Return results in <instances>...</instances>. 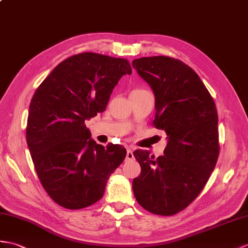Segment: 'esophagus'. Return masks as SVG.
Returning a JSON list of instances; mask_svg holds the SVG:
<instances>
[{
  "instance_id": "34e87169",
  "label": "esophagus",
  "mask_w": 248,
  "mask_h": 248,
  "mask_svg": "<svg viewBox=\"0 0 248 248\" xmlns=\"http://www.w3.org/2000/svg\"><path fill=\"white\" fill-rule=\"evenodd\" d=\"M133 157H134V155H133L132 150H130V149H126V159L131 160V159H133Z\"/></svg>"
}]
</instances>
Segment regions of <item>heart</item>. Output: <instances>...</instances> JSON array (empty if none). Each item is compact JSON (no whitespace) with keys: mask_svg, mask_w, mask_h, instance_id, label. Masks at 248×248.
Instances as JSON below:
<instances>
[{"mask_svg":"<svg viewBox=\"0 0 248 248\" xmlns=\"http://www.w3.org/2000/svg\"><path fill=\"white\" fill-rule=\"evenodd\" d=\"M147 90H145V89H140V88H138V89H134L133 91L131 92V93H141V92H146Z\"/></svg>","mask_w":248,"mask_h":248,"instance_id":"b5f03b06","label":"heart"}]
</instances>
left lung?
I'll return each mask as SVG.
<instances>
[{
	"instance_id": "left-lung-1",
	"label": "left lung",
	"mask_w": 248,
	"mask_h": 248,
	"mask_svg": "<svg viewBox=\"0 0 248 248\" xmlns=\"http://www.w3.org/2000/svg\"><path fill=\"white\" fill-rule=\"evenodd\" d=\"M132 65L154 92L153 125L168 136L165 155L157 158L148 151H134L141 172L133 180V192L142 208L173 216L198 198L217 165L216 103L199 75L181 60L142 57Z\"/></svg>"
}]
</instances>
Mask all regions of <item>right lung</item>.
<instances>
[{"label":"right lung","mask_w":248,"mask_h":248,"mask_svg":"<svg viewBox=\"0 0 248 248\" xmlns=\"http://www.w3.org/2000/svg\"><path fill=\"white\" fill-rule=\"evenodd\" d=\"M132 74L126 59L81 53L62 61L31 98L26 141L41 185L55 202L82 209L98 202L126 150L91 140L85 120L106 110L114 86Z\"/></svg>","instance_id":"obj_1"}]
</instances>
